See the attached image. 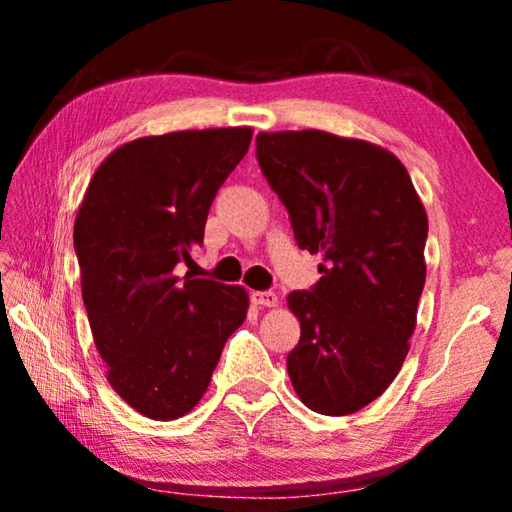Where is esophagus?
Segmentation results:
<instances>
[{"label":"esophagus","instance_id":"esophagus-1","mask_svg":"<svg viewBox=\"0 0 512 512\" xmlns=\"http://www.w3.org/2000/svg\"><path fill=\"white\" fill-rule=\"evenodd\" d=\"M253 302L259 307H277V296L273 291H255Z\"/></svg>","mask_w":512,"mask_h":512}]
</instances>
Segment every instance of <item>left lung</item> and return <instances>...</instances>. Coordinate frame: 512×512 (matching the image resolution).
I'll list each match as a JSON object with an SVG mask.
<instances>
[{"mask_svg": "<svg viewBox=\"0 0 512 512\" xmlns=\"http://www.w3.org/2000/svg\"><path fill=\"white\" fill-rule=\"evenodd\" d=\"M257 162L296 244L323 255L289 293L300 341L287 370L302 404L350 415L386 391L409 352L424 289L427 212L391 151L323 131L257 135Z\"/></svg>", "mask_w": 512, "mask_h": 512, "instance_id": "8db88e82", "label": "left lung"}]
</instances>
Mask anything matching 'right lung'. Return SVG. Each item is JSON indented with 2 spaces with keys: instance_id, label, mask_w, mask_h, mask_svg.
<instances>
[{
  "instance_id": "1",
  "label": "right lung",
  "mask_w": 512,
  "mask_h": 512,
  "mask_svg": "<svg viewBox=\"0 0 512 512\" xmlns=\"http://www.w3.org/2000/svg\"><path fill=\"white\" fill-rule=\"evenodd\" d=\"M250 128L140 137L94 171L74 221L83 305L117 395L151 420L201 402L230 334L241 287L176 275L203 244L219 187L244 158Z\"/></svg>"
}]
</instances>
